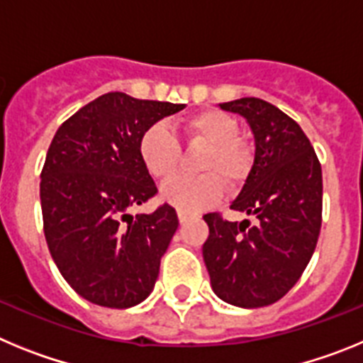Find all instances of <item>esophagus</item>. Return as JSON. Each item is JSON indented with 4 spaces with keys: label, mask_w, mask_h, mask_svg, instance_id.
Listing matches in <instances>:
<instances>
[{
    "label": "esophagus",
    "mask_w": 363,
    "mask_h": 363,
    "mask_svg": "<svg viewBox=\"0 0 363 363\" xmlns=\"http://www.w3.org/2000/svg\"><path fill=\"white\" fill-rule=\"evenodd\" d=\"M178 220H179V223H185V221L189 220V214L187 213H182V211H178Z\"/></svg>",
    "instance_id": "1"
}]
</instances>
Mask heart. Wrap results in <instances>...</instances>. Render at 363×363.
<instances>
[{"label":"heart","instance_id":"obj_1","mask_svg":"<svg viewBox=\"0 0 363 363\" xmlns=\"http://www.w3.org/2000/svg\"><path fill=\"white\" fill-rule=\"evenodd\" d=\"M189 143L205 145L198 160V176H176L162 187V200L182 213H198L216 203L225 191L242 187L252 167V150L240 140L238 120L223 111H201L184 121ZM140 158L158 179L171 178L182 162V145L165 123L143 130Z\"/></svg>","mask_w":363,"mask_h":363}]
</instances>
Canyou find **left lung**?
<instances>
[{
	"label": "left lung",
	"instance_id": "left-lung-1",
	"mask_svg": "<svg viewBox=\"0 0 363 363\" xmlns=\"http://www.w3.org/2000/svg\"><path fill=\"white\" fill-rule=\"evenodd\" d=\"M220 108L243 116L255 134V163L230 209L256 216L227 221L205 214L203 262L218 298L236 307L271 306L293 289L322 227V167L300 125L259 98Z\"/></svg>",
	"mask_w": 363,
	"mask_h": 363
}]
</instances>
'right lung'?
<instances>
[{
	"instance_id": "obj_1",
	"label": "right lung",
	"mask_w": 363,
	"mask_h": 363,
	"mask_svg": "<svg viewBox=\"0 0 363 363\" xmlns=\"http://www.w3.org/2000/svg\"><path fill=\"white\" fill-rule=\"evenodd\" d=\"M184 107L107 92L54 134L40 184L45 240L67 284L96 306H138L158 280L178 216L169 203L130 214L158 192L138 143Z\"/></svg>"
}]
</instances>
